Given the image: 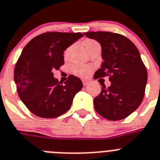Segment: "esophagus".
<instances>
[{
  "instance_id": "esophagus-1",
  "label": "esophagus",
  "mask_w": 160,
  "mask_h": 160,
  "mask_svg": "<svg viewBox=\"0 0 160 160\" xmlns=\"http://www.w3.org/2000/svg\"><path fill=\"white\" fill-rule=\"evenodd\" d=\"M82 82H83V85H84V86L88 85V80H82Z\"/></svg>"
}]
</instances>
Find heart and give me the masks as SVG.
Listing matches in <instances>:
<instances>
[{
  "label": "heart",
  "mask_w": 160,
  "mask_h": 160,
  "mask_svg": "<svg viewBox=\"0 0 160 160\" xmlns=\"http://www.w3.org/2000/svg\"><path fill=\"white\" fill-rule=\"evenodd\" d=\"M97 44L98 43L97 42L92 39H86L84 42V46L85 47L87 51H88L91 47L97 45ZM72 50V46H70L65 50L64 52H63V57H64L65 59H68L70 58ZM92 70V67L87 64H79V63H77V64H74L72 67V72L76 76H82V77H86V76H89Z\"/></svg>",
  "instance_id": "1"
}]
</instances>
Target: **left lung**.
Here are the masks:
<instances>
[{"label": "left lung", "mask_w": 160, "mask_h": 160, "mask_svg": "<svg viewBox=\"0 0 160 160\" xmlns=\"http://www.w3.org/2000/svg\"><path fill=\"white\" fill-rule=\"evenodd\" d=\"M101 46L104 62L93 78L109 76L111 85L101 88L93 100L97 113L110 121L126 118L138 109L145 94L147 72L139 51L129 38L112 32L84 33Z\"/></svg>", "instance_id": "left-lung-1"}]
</instances>
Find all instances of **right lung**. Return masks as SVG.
I'll list each match as a JSON object with an SVG mask.
<instances>
[{"instance_id":"1","label":"right lung","mask_w":160,"mask_h":160,"mask_svg":"<svg viewBox=\"0 0 160 160\" xmlns=\"http://www.w3.org/2000/svg\"><path fill=\"white\" fill-rule=\"evenodd\" d=\"M83 36L47 32L30 40L22 50L14 68V81L20 99L32 113L53 118L71 108L75 95L83 88L82 81L70 75L60 84L53 71L64 64L63 51Z\"/></svg>"}]
</instances>
